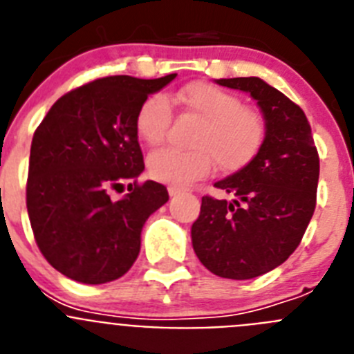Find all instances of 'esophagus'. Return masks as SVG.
<instances>
[{
  "label": "esophagus",
  "instance_id": "34e87169",
  "mask_svg": "<svg viewBox=\"0 0 354 354\" xmlns=\"http://www.w3.org/2000/svg\"><path fill=\"white\" fill-rule=\"evenodd\" d=\"M180 193H183V189H180V187H175V186L168 187V195L170 196H177V195H180Z\"/></svg>",
  "mask_w": 354,
  "mask_h": 354
}]
</instances>
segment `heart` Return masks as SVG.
I'll use <instances>...</instances> for the list:
<instances>
[{
  "instance_id": "heart-1",
  "label": "heart",
  "mask_w": 354,
  "mask_h": 354,
  "mask_svg": "<svg viewBox=\"0 0 354 354\" xmlns=\"http://www.w3.org/2000/svg\"><path fill=\"white\" fill-rule=\"evenodd\" d=\"M171 101L202 118L193 134L192 149L161 147L147 158L150 177L171 186H187L211 174L214 161L225 174H236L257 158L268 138L264 115L243 106L236 93L207 83L193 81L174 93ZM170 99L152 93L140 104L134 129L147 145H158L170 127Z\"/></svg>"
}]
</instances>
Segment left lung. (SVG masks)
<instances>
[{
	"mask_svg": "<svg viewBox=\"0 0 354 354\" xmlns=\"http://www.w3.org/2000/svg\"><path fill=\"white\" fill-rule=\"evenodd\" d=\"M257 101L268 138L248 167L216 187L232 202L202 196L192 227L196 257L211 273L232 280L261 277L298 248L315 211L319 154L303 109L261 77L218 80Z\"/></svg>",
	"mask_w": 354,
	"mask_h": 354,
	"instance_id": "obj_1",
	"label": "left lung"
}]
</instances>
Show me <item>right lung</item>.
I'll list each match as a JSON object with an SVG mask.
<instances>
[{
  "label": "right lung",
  "mask_w": 354,
  "mask_h": 354,
  "mask_svg": "<svg viewBox=\"0 0 354 354\" xmlns=\"http://www.w3.org/2000/svg\"><path fill=\"white\" fill-rule=\"evenodd\" d=\"M175 76L99 77L62 95L37 127L28 216L40 253L65 277L113 282L138 257L143 223L167 204L168 192L154 180L138 183L145 165L134 118ZM124 182L130 193L111 199V189Z\"/></svg>",
  "instance_id": "right-lung-1"
}]
</instances>
